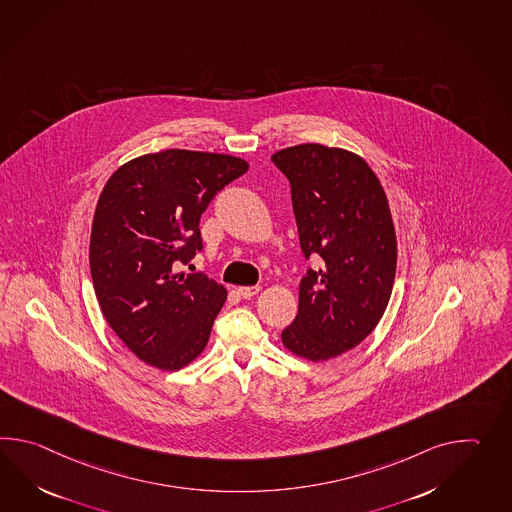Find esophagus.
<instances>
[{
  "mask_svg": "<svg viewBox=\"0 0 512 512\" xmlns=\"http://www.w3.org/2000/svg\"><path fill=\"white\" fill-rule=\"evenodd\" d=\"M261 292V286H240L237 288V294L244 299H250V297L257 296Z\"/></svg>",
  "mask_w": 512,
  "mask_h": 512,
  "instance_id": "34e87169",
  "label": "esophagus"
}]
</instances>
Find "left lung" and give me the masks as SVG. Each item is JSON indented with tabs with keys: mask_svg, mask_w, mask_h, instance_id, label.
I'll use <instances>...</instances> for the list:
<instances>
[{
	"mask_svg": "<svg viewBox=\"0 0 512 512\" xmlns=\"http://www.w3.org/2000/svg\"><path fill=\"white\" fill-rule=\"evenodd\" d=\"M288 178L305 257H319L299 284V310L283 345L310 362L354 349L386 312L397 270V235L380 180L345 148L305 143L275 152Z\"/></svg>",
	"mask_w": 512,
	"mask_h": 512,
	"instance_id": "1",
	"label": "left lung"
}]
</instances>
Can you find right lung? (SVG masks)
<instances>
[{
  "label": "right lung",
  "mask_w": 512,
  "mask_h": 512,
  "mask_svg": "<svg viewBox=\"0 0 512 512\" xmlns=\"http://www.w3.org/2000/svg\"><path fill=\"white\" fill-rule=\"evenodd\" d=\"M248 161L169 148L126 161L95 207L90 270L104 319L145 364L178 371L198 358L228 290L176 273L202 250L200 216Z\"/></svg>",
  "instance_id": "obj_1"
}]
</instances>
